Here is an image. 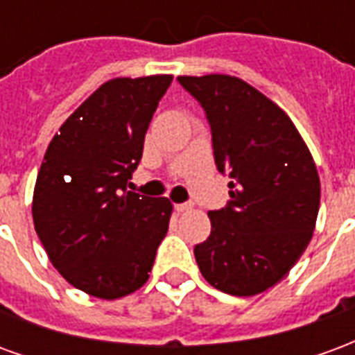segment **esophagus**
Returning a JSON list of instances; mask_svg holds the SVG:
<instances>
[{"mask_svg":"<svg viewBox=\"0 0 355 355\" xmlns=\"http://www.w3.org/2000/svg\"><path fill=\"white\" fill-rule=\"evenodd\" d=\"M175 209H177L178 213H188V211H192L193 209V203H177Z\"/></svg>","mask_w":355,"mask_h":355,"instance_id":"esophagus-1","label":"esophagus"}]
</instances>
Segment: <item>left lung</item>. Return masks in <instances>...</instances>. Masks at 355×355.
<instances>
[{"instance_id": "8db88e82", "label": "left lung", "mask_w": 355, "mask_h": 355, "mask_svg": "<svg viewBox=\"0 0 355 355\" xmlns=\"http://www.w3.org/2000/svg\"><path fill=\"white\" fill-rule=\"evenodd\" d=\"M205 112L216 169L230 177L226 207L209 211L211 236L193 247L215 289L253 297L297 264L320 211V177L287 114L232 76H180Z\"/></svg>"}]
</instances>
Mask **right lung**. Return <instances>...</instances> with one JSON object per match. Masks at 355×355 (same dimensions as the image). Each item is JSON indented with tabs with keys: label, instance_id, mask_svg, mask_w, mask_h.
Returning <instances> with one entry per match:
<instances>
[{
	"label": "right lung",
	"instance_id": "add662e5",
	"mask_svg": "<svg viewBox=\"0 0 355 355\" xmlns=\"http://www.w3.org/2000/svg\"><path fill=\"white\" fill-rule=\"evenodd\" d=\"M171 76L117 78L96 89L53 137L32 215L53 266L76 289L119 298L142 287L173 205L127 190Z\"/></svg>",
	"mask_w": 355,
	"mask_h": 355
}]
</instances>
